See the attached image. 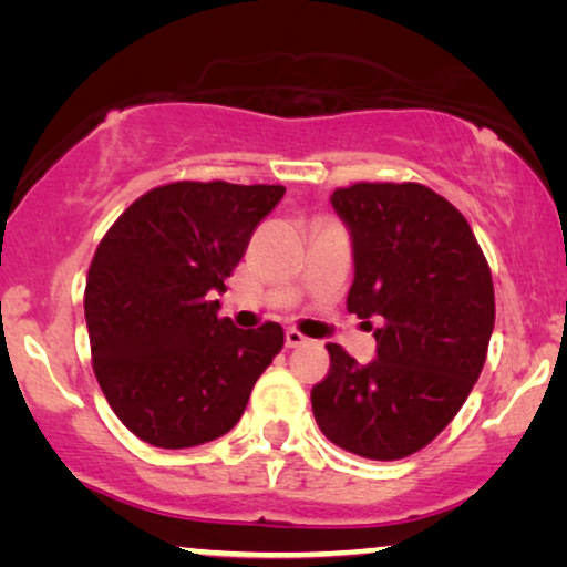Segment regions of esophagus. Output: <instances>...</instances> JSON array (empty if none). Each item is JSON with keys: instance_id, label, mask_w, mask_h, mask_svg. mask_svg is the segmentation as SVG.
<instances>
[{"instance_id": "1", "label": "esophagus", "mask_w": 567, "mask_h": 567, "mask_svg": "<svg viewBox=\"0 0 567 567\" xmlns=\"http://www.w3.org/2000/svg\"><path fill=\"white\" fill-rule=\"evenodd\" d=\"M309 340L301 336V332H297V330H286V348H301V346H307Z\"/></svg>"}]
</instances>
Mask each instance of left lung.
Masks as SVG:
<instances>
[{"label": "left lung", "mask_w": 567, "mask_h": 567, "mask_svg": "<svg viewBox=\"0 0 567 567\" xmlns=\"http://www.w3.org/2000/svg\"><path fill=\"white\" fill-rule=\"evenodd\" d=\"M330 204L351 237L346 307L374 330L377 353L359 363L328 346L315 421L346 452L402 460L452 423L483 371L495 324L491 268L467 219L425 185L355 183Z\"/></svg>", "instance_id": "obj_1"}]
</instances>
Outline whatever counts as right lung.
I'll return each mask as SVG.
<instances>
[{"label":"right lung","mask_w":567,"mask_h":567,"mask_svg":"<svg viewBox=\"0 0 567 567\" xmlns=\"http://www.w3.org/2000/svg\"><path fill=\"white\" fill-rule=\"evenodd\" d=\"M284 185L169 183L118 216L84 289L100 390L131 433L185 449L224 436L258 377L284 348V328L219 320V299Z\"/></svg>","instance_id":"1"}]
</instances>
